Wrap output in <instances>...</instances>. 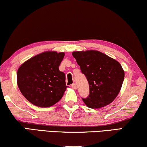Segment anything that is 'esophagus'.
I'll return each instance as SVG.
<instances>
[{
	"label": "esophagus",
	"mask_w": 147,
	"mask_h": 147,
	"mask_svg": "<svg viewBox=\"0 0 147 147\" xmlns=\"http://www.w3.org/2000/svg\"><path fill=\"white\" fill-rule=\"evenodd\" d=\"M72 88H74V89H77V85H76V84H72Z\"/></svg>",
	"instance_id": "34e87169"
}]
</instances>
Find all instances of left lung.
<instances>
[{
	"instance_id": "left-lung-1",
	"label": "left lung",
	"mask_w": 147,
	"mask_h": 147,
	"mask_svg": "<svg viewBox=\"0 0 147 147\" xmlns=\"http://www.w3.org/2000/svg\"><path fill=\"white\" fill-rule=\"evenodd\" d=\"M72 56L89 84L90 94L82 98L84 103L92 109L110 104L119 94L124 80L121 63L98 51H74Z\"/></svg>"
}]
</instances>
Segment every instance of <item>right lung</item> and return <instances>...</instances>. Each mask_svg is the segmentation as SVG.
Masks as SVG:
<instances>
[{"instance_id":"add662e5","label":"right lung","mask_w":147,"mask_h":147,"mask_svg":"<svg viewBox=\"0 0 147 147\" xmlns=\"http://www.w3.org/2000/svg\"><path fill=\"white\" fill-rule=\"evenodd\" d=\"M64 53L46 51L24 61L18 69L17 84L22 95L40 107L55 105L62 98L68 86L59 66Z\"/></svg>"}]
</instances>
